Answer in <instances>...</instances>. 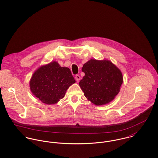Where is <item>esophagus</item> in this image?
Here are the masks:
<instances>
[{
  "label": "esophagus",
  "mask_w": 158,
  "mask_h": 158,
  "mask_svg": "<svg viewBox=\"0 0 158 158\" xmlns=\"http://www.w3.org/2000/svg\"><path fill=\"white\" fill-rule=\"evenodd\" d=\"M80 78H81V77H80V76L79 75H76L75 80H77V81H79L80 80Z\"/></svg>",
  "instance_id": "esophagus-1"
}]
</instances>
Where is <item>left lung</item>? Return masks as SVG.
Returning a JSON list of instances; mask_svg holds the SVG:
<instances>
[{"label": "left lung", "instance_id": "obj_1", "mask_svg": "<svg viewBox=\"0 0 158 158\" xmlns=\"http://www.w3.org/2000/svg\"><path fill=\"white\" fill-rule=\"evenodd\" d=\"M85 75L79 85L85 97L95 105L112 101L123 83L120 70L108 60H90L82 68Z\"/></svg>", "mask_w": 158, "mask_h": 158}]
</instances>
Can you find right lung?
I'll return each instance as SVG.
<instances>
[{
	"label": "right lung",
	"instance_id": "obj_1",
	"mask_svg": "<svg viewBox=\"0 0 158 158\" xmlns=\"http://www.w3.org/2000/svg\"><path fill=\"white\" fill-rule=\"evenodd\" d=\"M74 83L70 70L53 61L33 73L30 86L35 96L45 104L52 105L63 98L69 87Z\"/></svg>",
	"mask_w": 158,
	"mask_h": 158
}]
</instances>
